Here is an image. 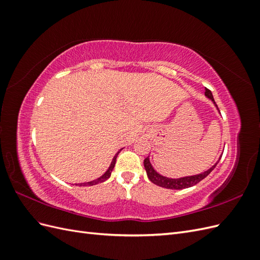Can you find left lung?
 I'll return each mask as SVG.
<instances>
[{
    "mask_svg": "<svg viewBox=\"0 0 260 260\" xmlns=\"http://www.w3.org/2000/svg\"><path fill=\"white\" fill-rule=\"evenodd\" d=\"M205 96L207 99H209L212 102V103H214V105L217 108V111L219 112L218 106H217L216 102L214 100V96H212V93L208 89H205ZM221 155H220L218 160L214 165H212V166L209 169L201 172V174L192 175V176H185V177H180V178L165 177V176L158 174V172H157L154 169L151 161H149V156H147L146 158L144 159V168L146 170L147 178L151 180L154 184L161 186V187H165V188H171V190H182V188L191 187V186L195 185L196 183H199L200 181H202L204 178H206L210 174V172L215 169V167L217 166V164L219 162L220 158H221Z\"/></svg>",
    "mask_w": 260,
    "mask_h": 260,
    "instance_id": "8db88e82",
    "label": "left lung"
}]
</instances>
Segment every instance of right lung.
I'll list each match as a JSON object with an SVG mask.
<instances>
[{"mask_svg":"<svg viewBox=\"0 0 260 260\" xmlns=\"http://www.w3.org/2000/svg\"><path fill=\"white\" fill-rule=\"evenodd\" d=\"M121 149H122V148H120L119 151H118V152L116 153V155L114 156V158H113V160H112L111 165H109L108 169H107V170L104 172V174L102 175L100 178H98V179H95V180L89 181V182H84V183H76V185H79V186H91V185H95V184H99V183H102V182H104V181H106L109 177H111V175H112V171H113V169H114V167H115V164H116L117 156H118V154H119V153L121 152Z\"/></svg>","mask_w":260,"mask_h":260,"instance_id":"1","label":"right lung"}]
</instances>
